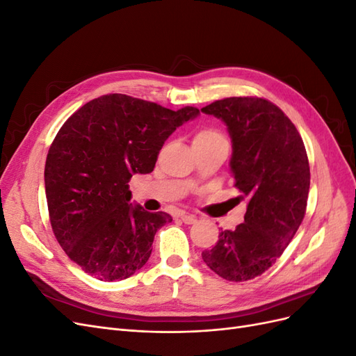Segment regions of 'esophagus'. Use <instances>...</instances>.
<instances>
[{"mask_svg": "<svg viewBox=\"0 0 356 356\" xmlns=\"http://www.w3.org/2000/svg\"><path fill=\"white\" fill-rule=\"evenodd\" d=\"M179 218H181V221L184 222V224H195L197 221V218L195 217V215H187V213H181Z\"/></svg>", "mask_w": 356, "mask_h": 356, "instance_id": "esophagus-1", "label": "esophagus"}]
</instances>
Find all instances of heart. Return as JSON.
Masks as SVG:
<instances>
[{"label": "heart", "instance_id": "1", "mask_svg": "<svg viewBox=\"0 0 356 356\" xmlns=\"http://www.w3.org/2000/svg\"><path fill=\"white\" fill-rule=\"evenodd\" d=\"M213 144H227L225 135L215 127H203L196 132L193 138V145H213Z\"/></svg>", "mask_w": 356, "mask_h": 356}]
</instances>
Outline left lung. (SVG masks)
Masks as SVG:
<instances>
[{"label":"left lung","instance_id":"1","mask_svg":"<svg viewBox=\"0 0 356 356\" xmlns=\"http://www.w3.org/2000/svg\"><path fill=\"white\" fill-rule=\"evenodd\" d=\"M227 124L234 187L248 197L245 222L225 230L203 261L218 276L245 282L263 275L305 218L310 168L297 127L273 102L233 96L202 108Z\"/></svg>","mask_w":356,"mask_h":356}]
</instances>
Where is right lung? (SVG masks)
<instances>
[{"instance_id": "right-lung-1", "label": "right lung", "mask_w": 356, "mask_h": 356, "mask_svg": "<svg viewBox=\"0 0 356 356\" xmlns=\"http://www.w3.org/2000/svg\"><path fill=\"white\" fill-rule=\"evenodd\" d=\"M196 106L172 111L122 93L84 104L49 148L44 184L49 218L62 250L86 273L122 281L144 267L166 212L132 207L127 182L149 174L169 135Z\"/></svg>"}]
</instances>
